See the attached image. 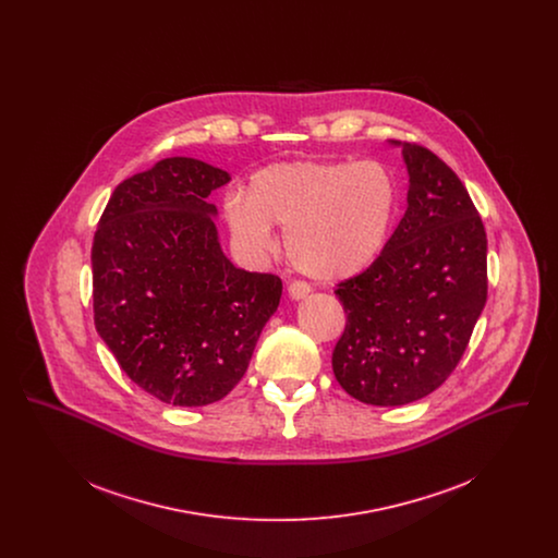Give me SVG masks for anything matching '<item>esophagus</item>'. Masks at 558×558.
I'll return each mask as SVG.
<instances>
[{
	"mask_svg": "<svg viewBox=\"0 0 558 558\" xmlns=\"http://www.w3.org/2000/svg\"><path fill=\"white\" fill-rule=\"evenodd\" d=\"M312 291V287L305 282V280H294L291 282V287H289V294H291L292 299H303V296H307Z\"/></svg>",
	"mask_w": 558,
	"mask_h": 558,
	"instance_id": "obj_1",
	"label": "esophagus"
}]
</instances>
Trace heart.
Wrapping results in <instances>:
<instances>
[{"label": "heart", "mask_w": 558, "mask_h": 558, "mask_svg": "<svg viewBox=\"0 0 558 558\" xmlns=\"http://www.w3.org/2000/svg\"><path fill=\"white\" fill-rule=\"evenodd\" d=\"M398 209V184L376 160H296L257 171L246 201L230 196L226 219L253 253L284 228L292 264L318 280H343L371 266Z\"/></svg>", "instance_id": "obj_1"}]
</instances>
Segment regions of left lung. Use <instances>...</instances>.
Returning <instances> with one entry per match:
<instances>
[{
    "label": "left lung",
    "mask_w": 558,
    "mask_h": 558,
    "mask_svg": "<svg viewBox=\"0 0 558 558\" xmlns=\"http://www.w3.org/2000/svg\"><path fill=\"white\" fill-rule=\"evenodd\" d=\"M408 209L380 255L337 284L347 324L332 371L351 398L403 405L446 383L487 301V236L460 178L405 142Z\"/></svg>",
    "instance_id": "1"
}]
</instances>
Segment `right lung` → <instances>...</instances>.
<instances>
[{
    "instance_id": "add662e5",
    "label": "right lung",
    "mask_w": 558,
    "mask_h": 558,
    "mask_svg": "<svg viewBox=\"0 0 558 558\" xmlns=\"http://www.w3.org/2000/svg\"><path fill=\"white\" fill-rule=\"evenodd\" d=\"M230 175L162 159L114 187L92 246L94 324L146 393L196 408L226 398L248 368L282 280L221 253L207 198Z\"/></svg>"
}]
</instances>
